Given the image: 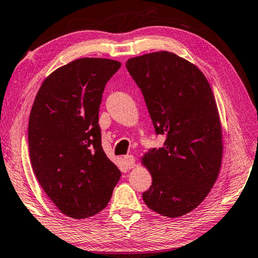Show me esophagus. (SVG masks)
Masks as SVG:
<instances>
[{
	"mask_svg": "<svg viewBox=\"0 0 258 258\" xmlns=\"http://www.w3.org/2000/svg\"><path fill=\"white\" fill-rule=\"evenodd\" d=\"M124 161H125L126 166H127L128 169H132V167H134V165H136V158H134V156H132V155L125 156Z\"/></svg>",
	"mask_w": 258,
	"mask_h": 258,
	"instance_id": "esophagus-1",
	"label": "esophagus"
}]
</instances>
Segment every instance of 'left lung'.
Returning a JSON list of instances; mask_svg holds the SVG:
<instances>
[{
    "label": "left lung",
    "mask_w": 258,
    "mask_h": 258,
    "mask_svg": "<svg viewBox=\"0 0 258 258\" xmlns=\"http://www.w3.org/2000/svg\"><path fill=\"white\" fill-rule=\"evenodd\" d=\"M130 75L141 89L164 145L141 163L153 185L142 194L149 208L175 218L202 203L217 180L223 158V131L217 103L202 71L170 51L130 58Z\"/></svg>",
    "instance_id": "8db88e82"
}]
</instances>
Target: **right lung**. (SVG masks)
<instances>
[{
	"label": "right lung",
	"instance_id": "obj_1",
	"mask_svg": "<svg viewBox=\"0 0 258 258\" xmlns=\"http://www.w3.org/2000/svg\"><path fill=\"white\" fill-rule=\"evenodd\" d=\"M120 62L85 57L50 73L28 120L31 164L44 193L68 217H92L107 207L120 171L101 145L99 110Z\"/></svg>",
	"mask_w": 258,
	"mask_h": 258
}]
</instances>
